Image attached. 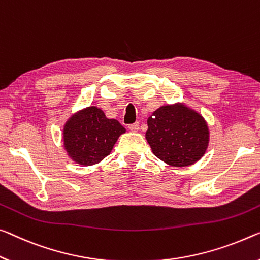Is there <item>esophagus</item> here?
<instances>
[{"instance_id":"34e87169","label":"esophagus","mask_w":260,"mask_h":260,"mask_svg":"<svg viewBox=\"0 0 260 260\" xmlns=\"http://www.w3.org/2000/svg\"><path fill=\"white\" fill-rule=\"evenodd\" d=\"M127 127H129V130L133 131V133H137V131L139 130V123L136 122V123H134V124H130Z\"/></svg>"}]
</instances>
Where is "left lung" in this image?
Segmentation results:
<instances>
[{
    "mask_svg": "<svg viewBox=\"0 0 260 260\" xmlns=\"http://www.w3.org/2000/svg\"><path fill=\"white\" fill-rule=\"evenodd\" d=\"M147 126L145 137L153 154L171 166L191 165L208 147L205 118L185 105L160 107L147 118Z\"/></svg>",
    "mask_w": 260,
    "mask_h": 260,
    "instance_id": "obj_1",
    "label": "left lung"
}]
</instances>
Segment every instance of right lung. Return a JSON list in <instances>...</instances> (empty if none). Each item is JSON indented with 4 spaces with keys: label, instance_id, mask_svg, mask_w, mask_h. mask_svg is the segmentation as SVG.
I'll list each match as a JSON object with an SVG mask.
<instances>
[{
    "label": "right lung",
    "instance_id": "obj_1",
    "mask_svg": "<svg viewBox=\"0 0 260 260\" xmlns=\"http://www.w3.org/2000/svg\"><path fill=\"white\" fill-rule=\"evenodd\" d=\"M124 133L125 129L116 119L107 118L96 107H88L66 122L63 146L75 162L90 166L106 158Z\"/></svg>",
    "mask_w": 260,
    "mask_h": 260
}]
</instances>
